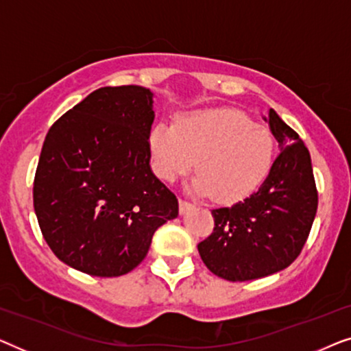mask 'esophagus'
I'll use <instances>...</instances> for the list:
<instances>
[{
  "instance_id": "1",
  "label": "esophagus",
  "mask_w": 351,
  "mask_h": 351,
  "mask_svg": "<svg viewBox=\"0 0 351 351\" xmlns=\"http://www.w3.org/2000/svg\"><path fill=\"white\" fill-rule=\"evenodd\" d=\"M190 208H193V204H191L190 201H186V199H179V209H180V214H185L186 210H189Z\"/></svg>"
}]
</instances>
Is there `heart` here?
I'll return each instance as SVG.
<instances>
[{
  "label": "heart",
  "mask_w": 351,
  "mask_h": 351,
  "mask_svg": "<svg viewBox=\"0 0 351 351\" xmlns=\"http://www.w3.org/2000/svg\"><path fill=\"white\" fill-rule=\"evenodd\" d=\"M150 148L156 174L174 182L196 161L193 190L217 201H238L265 180L275 160L270 131L238 110H201L176 126L158 124Z\"/></svg>",
  "instance_id": "obj_1"
}]
</instances>
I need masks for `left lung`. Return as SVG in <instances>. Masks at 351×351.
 Segmentation results:
<instances>
[{
	"instance_id": "1",
	"label": "left lung",
	"mask_w": 351,
	"mask_h": 351,
	"mask_svg": "<svg viewBox=\"0 0 351 351\" xmlns=\"http://www.w3.org/2000/svg\"><path fill=\"white\" fill-rule=\"evenodd\" d=\"M280 143L267 179L244 201L213 209L214 230L198 244L204 265L228 281H249L289 267L304 249L318 209L308 148L270 110Z\"/></svg>"
}]
</instances>
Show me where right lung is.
<instances>
[{
    "instance_id": "right-lung-1",
    "label": "right lung",
    "mask_w": 351,
    "mask_h": 351,
    "mask_svg": "<svg viewBox=\"0 0 351 351\" xmlns=\"http://www.w3.org/2000/svg\"><path fill=\"white\" fill-rule=\"evenodd\" d=\"M152 97L141 86L100 88L47 132L33 206L47 246L75 270L126 275L179 215L176 195L150 167Z\"/></svg>"
}]
</instances>
